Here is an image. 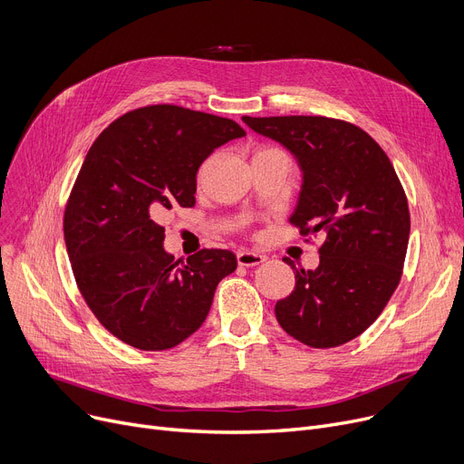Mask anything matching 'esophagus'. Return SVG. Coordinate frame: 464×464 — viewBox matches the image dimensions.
I'll return each mask as SVG.
<instances>
[{
    "mask_svg": "<svg viewBox=\"0 0 464 464\" xmlns=\"http://www.w3.org/2000/svg\"><path fill=\"white\" fill-rule=\"evenodd\" d=\"M236 258H237L239 266H258V264H262L266 256L253 253V251H247V249H241V251L236 253Z\"/></svg>",
    "mask_w": 464,
    "mask_h": 464,
    "instance_id": "34e87169",
    "label": "esophagus"
}]
</instances>
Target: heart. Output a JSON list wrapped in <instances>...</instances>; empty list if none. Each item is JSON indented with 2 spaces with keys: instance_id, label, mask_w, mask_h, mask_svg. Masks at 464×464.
<instances>
[{
  "instance_id": "heart-1",
  "label": "heart",
  "mask_w": 464,
  "mask_h": 464,
  "mask_svg": "<svg viewBox=\"0 0 464 464\" xmlns=\"http://www.w3.org/2000/svg\"><path fill=\"white\" fill-rule=\"evenodd\" d=\"M266 150H272V147H262V149H258L255 154H258V152H266Z\"/></svg>"
}]
</instances>
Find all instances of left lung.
I'll use <instances>...</instances> for the list:
<instances>
[{
	"mask_svg": "<svg viewBox=\"0 0 464 464\" xmlns=\"http://www.w3.org/2000/svg\"><path fill=\"white\" fill-rule=\"evenodd\" d=\"M298 159L304 183L289 218L302 236L324 232L315 270L295 268V291L276 304L286 334L338 347L380 317L399 286L410 239L404 187L385 150L362 128L330 117H244ZM310 241V239H305Z\"/></svg>",
	"mask_w": 464,
	"mask_h": 464,
	"instance_id": "left-lung-1",
	"label": "left lung"
}]
</instances>
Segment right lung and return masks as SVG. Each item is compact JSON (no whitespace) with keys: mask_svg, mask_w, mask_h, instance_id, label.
<instances>
[{"mask_svg":"<svg viewBox=\"0 0 464 464\" xmlns=\"http://www.w3.org/2000/svg\"><path fill=\"white\" fill-rule=\"evenodd\" d=\"M246 136L236 121L157 103L109 124L92 143L63 211L79 293L100 324L141 351L179 345L206 321L218 281L237 268L228 249L175 260L160 218L196 204V171Z\"/></svg>","mask_w":464,"mask_h":464,"instance_id":"add662e5","label":"right lung"}]
</instances>
